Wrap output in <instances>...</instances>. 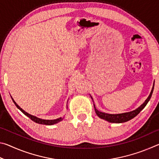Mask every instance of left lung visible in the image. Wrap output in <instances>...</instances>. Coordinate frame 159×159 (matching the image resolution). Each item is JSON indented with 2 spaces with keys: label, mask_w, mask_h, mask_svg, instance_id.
Listing matches in <instances>:
<instances>
[{
  "label": "left lung",
  "mask_w": 159,
  "mask_h": 159,
  "mask_svg": "<svg viewBox=\"0 0 159 159\" xmlns=\"http://www.w3.org/2000/svg\"><path fill=\"white\" fill-rule=\"evenodd\" d=\"M153 90H154V87L152 88V91H151L150 95H149V97H148L146 100L144 101V103L142 104L140 107H139L138 109H136L135 110H133V111H130V112L123 113V114H106V113L101 112V111H98V110L96 109L95 105H94L96 114L98 115L100 118L106 120H107V121H109L110 123H124L126 121H128V120H131L132 118L135 117L136 116L138 115L139 113L144 108L145 106L147 105V103L149 101V99H151V97H152V93H153Z\"/></svg>",
  "instance_id": "left-lung-1"
}]
</instances>
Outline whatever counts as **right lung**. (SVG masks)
Returning <instances> with one entry per match:
<instances>
[{"instance_id":"obj_1","label":"right lung","mask_w":159,"mask_h":159,"mask_svg":"<svg viewBox=\"0 0 159 159\" xmlns=\"http://www.w3.org/2000/svg\"><path fill=\"white\" fill-rule=\"evenodd\" d=\"M11 98H12V99L13 102H14L15 104L16 105V107H17V108H18L19 109H20V111H21V112H22L24 114H25L26 116H28L29 118H31V119L32 120H33V121L36 122V123H39V124L48 125H53V124H55V123H59L60 121H61V120H62V119H63L62 118H57V119H55V120H45V119H41V118H38V117H36V116H34L29 114H28L27 112H26L25 111H24V110H23L22 109H21V107H20V106H19L17 103H16L14 99H12V97H11Z\"/></svg>"}]
</instances>
